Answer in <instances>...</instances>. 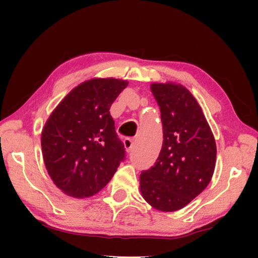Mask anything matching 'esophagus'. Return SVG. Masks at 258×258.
Listing matches in <instances>:
<instances>
[{"mask_svg": "<svg viewBox=\"0 0 258 258\" xmlns=\"http://www.w3.org/2000/svg\"><path fill=\"white\" fill-rule=\"evenodd\" d=\"M137 129V123H135L133 119H128V121L122 122L118 126V134L124 139H132L135 135Z\"/></svg>", "mask_w": 258, "mask_h": 258, "instance_id": "34e87169", "label": "esophagus"}]
</instances>
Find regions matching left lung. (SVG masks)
Returning a JSON list of instances; mask_svg holds the SVG:
<instances>
[{"label": "left lung", "instance_id": "1", "mask_svg": "<svg viewBox=\"0 0 258 258\" xmlns=\"http://www.w3.org/2000/svg\"><path fill=\"white\" fill-rule=\"evenodd\" d=\"M125 81L94 79L73 89L49 116L41 136L45 168L68 196H94L125 160L110 107Z\"/></svg>", "mask_w": 258, "mask_h": 258}]
</instances>
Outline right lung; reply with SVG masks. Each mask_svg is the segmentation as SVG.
I'll list each match as a JSON object with an SVG mask.
<instances>
[{"label":"right lung","instance_id":"1","mask_svg":"<svg viewBox=\"0 0 258 258\" xmlns=\"http://www.w3.org/2000/svg\"><path fill=\"white\" fill-rule=\"evenodd\" d=\"M161 108L163 143L156 162L140 176L143 199L161 211L184 208L209 184L216 163V143L200 105L175 83H155Z\"/></svg>","mask_w":258,"mask_h":258}]
</instances>
